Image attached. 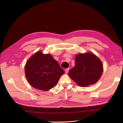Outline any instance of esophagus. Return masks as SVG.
Returning a JSON list of instances; mask_svg holds the SVG:
<instances>
[{
    "label": "esophagus",
    "mask_w": 123,
    "mask_h": 123,
    "mask_svg": "<svg viewBox=\"0 0 123 123\" xmlns=\"http://www.w3.org/2000/svg\"><path fill=\"white\" fill-rule=\"evenodd\" d=\"M69 68L66 69L65 70V73H68V71H69Z\"/></svg>",
    "instance_id": "obj_1"
}]
</instances>
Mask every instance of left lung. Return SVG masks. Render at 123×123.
I'll return each mask as SVG.
<instances>
[{"label":"left lung","mask_w":123,"mask_h":123,"mask_svg":"<svg viewBox=\"0 0 123 123\" xmlns=\"http://www.w3.org/2000/svg\"><path fill=\"white\" fill-rule=\"evenodd\" d=\"M75 65L68 73L77 84L81 87L93 85L102 74L103 66L99 58L92 53L78 54L75 57Z\"/></svg>","instance_id":"left-lung-1"}]
</instances>
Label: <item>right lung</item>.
Instances as JSON below:
<instances>
[{
	"label": "right lung",
	"mask_w": 123,
	"mask_h": 123,
	"mask_svg": "<svg viewBox=\"0 0 123 123\" xmlns=\"http://www.w3.org/2000/svg\"><path fill=\"white\" fill-rule=\"evenodd\" d=\"M25 73L31 86L47 91L56 86L64 71L51 55L38 51L26 63Z\"/></svg>",
	"instance_id": "add662e5"
}]
</instances>
